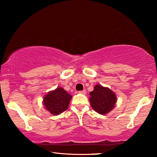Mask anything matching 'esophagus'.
I'll return each instance as SVG.
<instances>
[{"instance_id":"obj_1","label":"esophagus","mask_w":157,"mask_h":157,"mask_svg":"<svg viewBox=\"0 0 157 157\" xmlns=\"http://www.w3.org/2000/svg\"><path fill=\"white\" fill-rule=\"evenodd\" d=\"M79 94H86V90H83V91H79Z\"/></svg>"}]
</instances>
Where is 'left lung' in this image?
<instances>
[{
  "label": "left lung",
  "instance_id": "left-lung-1",
  "mask_svg": "<svg viewBox=\"0 0 157 157\" xmlns=\"http://www.w3.org/2000/svg\"><path fill=\"white\" fill-rule=\"evenodd\" d=\"M90 96L89 101L92 109L101 115L107 114L112 111L117 101L114 92L100 84L94 86V90L90 92Z\"/></svg>",
  "mask_w": 157,
  "mask_h": 157
}]
</instances>
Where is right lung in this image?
<instances>
[{
    "instance_id": "right-lung-1",
    "label": "right lung",
    "mask_w": 157,
    "mask_h": 157,
    "mask_svg": "<svg viewBox=\"0 0 157 157\" xmlns=\"http://www.w3.org/2000/svg\"><path fill=\"white\" fill-rule=\"evenodd\" d=\"M72 96L62 87H58L44 96L43 105L51 114L57 116L68 109Z\"/></svg>"
}]
</instances>
